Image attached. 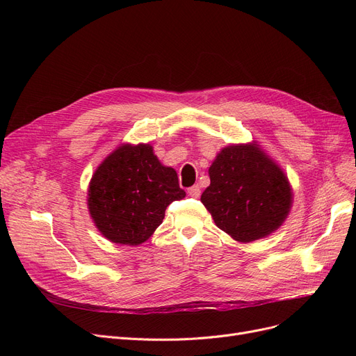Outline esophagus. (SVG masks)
<instances>
[{
  "label": "esophagus",
  "mask_w": 356,
  "mask_h": 356,
  "mask_svg": "<svg viewBox=\"0 0 356 356\" xmlns=\"http://www.w3.org/2000/svg\"><path fill=\"white\" fill-rule=\"evenodd\" d=\"M188 193H189V196H192V197H199V196H200V188H199L197 184H195V186H192V188H189Z\"/></svg>",
  "instance_id": "esophagus-1"
}]
</instances>
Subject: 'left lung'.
Listing matches in <instances>:
<instances>
[{"label": "left lung", "instance_id": "1", "mask_svg": "<svg viewBox=\"0 0 356 356\" xmlns=\"http://www.w3.org/2000/svg\"><path fill=\"white\" fill-rule=\"evenodd\" d=\"M209 177L200 200L216 227L235 241L247 244L283 225L293 203L291 186L257 143L222 148Z\"/></svg>", "mask_w": 356, "mask_h": 356}]
</instances>
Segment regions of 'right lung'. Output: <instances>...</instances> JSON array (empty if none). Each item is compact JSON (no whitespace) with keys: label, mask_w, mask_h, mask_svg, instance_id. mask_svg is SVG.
Segmentation results:
<instances>
[{"label":"right lung","mask_w":356,"mask_h":356,"mask_svg":"<svg viewBox=\"0 0 356 356\" xmlns=\"http://www.w3.org/2000/svg\"><path fill=\"white\" fill-rule=\"evenodd\" d=\"M184 196L176 170L160 163L152 145L121 144L93 173L88 209L106 239L140 245L160 227L168 204Z\"/></svg>","instance_id":"add662e5"}]
</instances>
